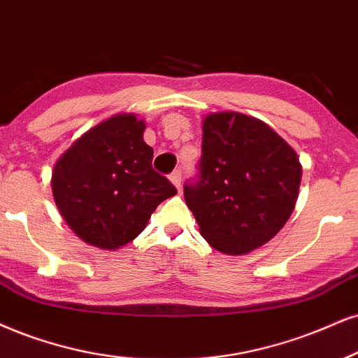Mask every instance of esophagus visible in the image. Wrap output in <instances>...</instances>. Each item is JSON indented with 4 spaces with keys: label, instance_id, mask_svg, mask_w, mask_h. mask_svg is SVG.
Listing matches in <instances>:
<instances>
[{
    "label": "esophagus",
    "instance_id": "1",
    "mask_svg": "<svg viewBox=\"0 0 358 358\" xmlns=\"http://www.w3.org/2000/svg\"><path fill=\"white\" fill-rule=\"evenodd\" d=\"M169 179H171V182L174 184L176 187L180 189V182H182V174H180V171L172 172V174L169 176Z\"/></svg>",
    "mask_w": 358,
    "mask_h": 358
}]
</instances>
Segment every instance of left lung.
<instances>
[{
  "label": "left lung",
  "instance_id": "obj_1",
  "mask_svg": "<svg viewBox=\"0 0 358 358\" xmlns=\"http://www.w3.org/2000/svg\"><path fill=\"white\" fill-rule=\"evenodd\" d=\"M301 179L297 152L271 126L242 113H213L202 121L199 180L184 186V199L214 249L244 255L285 226Z\"/></svg>",
  "mask_w": 358,
  "mask_h": 358
}]
</instances>
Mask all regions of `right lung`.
<instances>
[{
    "instance_id": "right-lung-1",
    "label": "right lung",
    "mask_w": 358,
    "mask_h": 358,
    "mask_svg": "<svg viewBox=\"0 0 358 358\" xmlns=\"http://www.w3.org/2000/svg\"><path fill=\"white\" fill-rule=\"evenodd\" d=\"M144 119L121 113L78 138L57 159L52 197L73 232L86 244L116 250L134 241L162 201L178 194L152 169Z\"/></svg>"
}]
</instances>
